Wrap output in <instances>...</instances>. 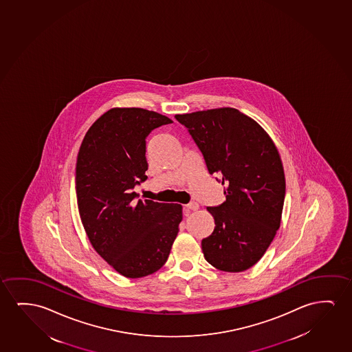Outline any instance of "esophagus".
<instances>
[{
    "label": "esophagus",
    "instance_id": "obj_1",
    "mask_svg": "<svg viewBox=\"0 0 352 352\" xmlns=\"http://www.w3.org/2000/svg\"><path fill=\"white\" fill-rule=\"evenodd\" d=\"M184 211L186 212H189V211H197L199 208V204L195 203V201H193V203L187 204V205H184Z\"/></svg>",
    "mask_w": 352,
    "mask_h": 352
}]
</instances>
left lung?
Segmentation results:
<instances>
[{
	"instance_id": "8db88e82",
	"label": "left lung",
	"mask_w": 352,
	"mask_h": 352,
	"mask_svg": "<svg viewBox=\"0 0 352 352\" xmlns=\"http://www.w3.org/2000/svg\"><path fill=\"white\" fill-rule=\"evenodd\" d=\"M203 153L226 201L208 208L216 227L203 239L204 257L218 270H248L263 257L281 223L286 181L283 162L262 126L232 107L176 114Z\"/></svg>"
}]
</instances>
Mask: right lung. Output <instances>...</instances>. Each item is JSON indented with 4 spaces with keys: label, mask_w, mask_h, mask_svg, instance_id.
<instances>
[{
    "label": "right lung",
    "mask_w": 352,
    "mask_h": 352,
    "mask_svg": "<svg viewBox=\"0 0 352 352\" xmlns=\"http://www.w3.org/2000/svg\"><path fill=\"white\" fill-rule=\"evenodd\" d=\"M173 123L148 109H111L87 131L76 165L80 221L95 251L125 278L158 272L168 261L182 221L179 204L141 200L147 179L146 140Z\"/></svg>",
    "instance_id": "obj_1"
}]
</instances>
